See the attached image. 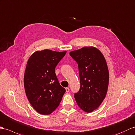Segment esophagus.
I'll use <instances>...</instances> for the list:
<instances>
[{"instance_id": "34e87169", "label": "esophagus", "mask_w": 135, "mask_h": 135, "mask_svg": "<svg viewBox=\"0 0 135 135\" xmlns=\"http://www.w3.org/2000/svg\"><path fill=\"white\" fill-rule=\"evenodd\" d=\"M65 91H66V93H68L69 91H70V89L67 87V88H65Z\"/></svg>"}]
</instances>
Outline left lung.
<instances>
[{"instance_id":"obj_1","label":"left lung","mask_w":135,"mask_h":135,"mask_svg":"<svg viewBox=\"0 0 135 135\" xmlns=\"http://www.w3.org/2000/svg\"><path fill=\"white\" fill-rule=\"evenodd\" d=\"M78 64L80 88L74 94L78 106L87 113L98 108L105 99L109 84V70L102 53L93 46L70 53Z\"/></svg>"}]
</instances>
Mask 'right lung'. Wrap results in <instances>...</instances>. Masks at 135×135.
Wrapping results in <instances>:
<instances>
[{
	"label": "right lung",
	"mask_w": 135,
	"mask_h": 135,
	"mask_svg": "<svg viewBox=\"0 0 135 135\" xmlns=\"http://www.w3.org/2000/svg\"><path fill=\"white\" fill-rule=\"evenodd\" d=\"M66 52L49 49L36 51L27 61L23 79L25 93L40 114L48 115L55 110L65 92L59 83L55 68Z\"/></svg>",
	"instance_id": "1"
}]
</instances>
